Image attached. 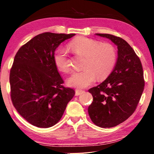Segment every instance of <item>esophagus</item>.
Instances as JSON below:
<instances>
[{"instance_id": "esophagus-1", "label": "esophagus", "mask_w": 154, "mask_h": 154, "mask_svg": "<svg viewBox=\"0 0 154 154\" xmlns=\"http://www.w3.org/2000/svg\"><path fill=\"white\" fill-rule=\"evenodd\" d=\"M85 91H82V90H78V89H75V96H79L80 95H81L82 93H84Z\"/></svg>"}]
</instances>
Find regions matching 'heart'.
Segmentation results:
<instances>
[{"instance_id": "heart-1", "label": "heart", "mask_w": 154, "mask_h": 154, "mask_svg": "<svg viewBox=\"0 0 154 154\" xmlns=\"http://www.w3.org/2000/svg\"><path fill=\"white\" fill-rule=\"evenodd\" d=\"M68 47L75 55L85 57L82 70L73 73L67 80L70 87L83 88L95 82L96 78L103 80L112 72L117 58L115 47L110 43H101L87 37H77ZM54 62L59 71L68 73L71 70L68 54L65 49H58L54 54Z\"/></svg>"}]
</instances>
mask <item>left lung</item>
Returning <instances> with one entry per match:
<instances>
[{"label":"left lung","instance_id":"1","mask_svg":"<svg viewBox=\"0 0 154 154\" xmlns=\"http://www.w3.org/2000/svg\"><path fill=\"white\" fill-rule=\"evenodd\" d=\"M118 47L114 69L104 81L88 90L93 101L88 108L92 122L101 128L114 127L135 111L145 87L141 62L128 43L108 34H96Z\"/></svg>","mask_w":154,"mask_h":154}]
</instances>
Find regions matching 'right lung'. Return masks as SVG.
Here are the masks:
<instances>
[{
	"mask_svg": "<svg viewBox=\"0 0 154 154\" xmlns=\"http://www.w3.org/2000/svg\"><path fill=\"white\" fill-rule=\"evenodd\" d=\"M75 34L45 32L34 36L16 53L9 82L13 106L29 123L48 128L57 123L75 95L64 87L54 62V54L62 42Z\"/></svg>",
	"mask_w": 154,
	"mask_h": 154,
	"instance_id": "obj_1",
	"label": "right lung"
}]
</instances>
